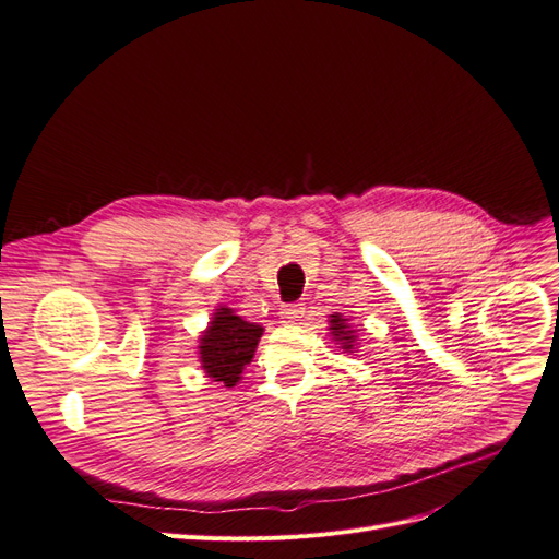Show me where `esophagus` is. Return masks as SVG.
Instances as JSON below:
<instances>
[{
	"label": "esophagus",
	"instance_id": "obj_1",
	"mask_svg": "<svg viewBox=\"0 0 559 559\" xmlns=\"http://www.w3.org/2000/svg\"><path fill=\"white\" fill-rule=\"evenodd\" d=\"M302 314H306V306H302V302H294V306H284L282 312H280V317L284 321H289V324H296V321L302 319Z\"/></svg>",
	"mask_w": 559,
	"mask_h": 559
}]
</instances>
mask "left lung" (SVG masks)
<instances>
[{
	"label": "left lung",
	"mask_w": 559,
	"mask_h": 559,
	"mask_svg": "<svg viewBox=\"0 0 559 559\" xmlns=\"http://www.w3.org/2000/svg\"><path fill=\"white\" fill-rule=\"evenodd\" d=\"M329 331H331V341L335 343V345H341V349H345L347 354H354V352H359L357 347V329H354L352 324H349V319L347 317H343L341 312H333L331 317H329Z\"/></svg>",
	"instance_id": "1"
}]
</instances>
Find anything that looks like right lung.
Here are the masks:
<instances>
[{
	"label": "right lung",
	"mask_w": 559,
	"mask_h": 559,
	"mask_svg": "<svg viewBox=\"0 0 559 559\" xmlns=\"http://www.w3.org/2000/svg\"><path fill=\"white\" fill-rule=\"evenodd\" d=\"M263 335V326L235 314L233 308L218 306L207 329L198 337V361L212 382L233 389L242 380V370L251 364Z\"/></svg>",
	"instance_id": "obj_1"
}]
</instances>
